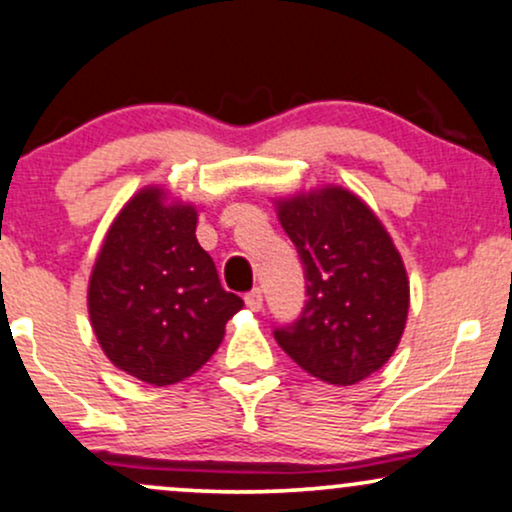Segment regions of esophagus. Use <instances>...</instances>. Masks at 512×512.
<instances>
[{"label": "esophagus", "instance_id": "esophagus-1", "mask_svg": "<svg viewBox=\"0 0 512 512\" xmlns=\"http://www.w3.org/2000/svg\"><path fill=\"white\" fill-rule=\"evenodd\" d=\"M244 304H246V309H251V311H261V306H263V294H261V290H251L249 294H246L244 297Z\"/></svg>", "mask_w": 512, "mask_h": 512}]
</instances>
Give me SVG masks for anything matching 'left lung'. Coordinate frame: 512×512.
I'll return each mask as SVG.
<instances>
[{
    "label": "left lung",
    "mask_w": 512,
    "mask_h": 512,
    "mask_svg": "<svg viewBox=\"0 0 512 512\" xmlns=\"http://www.w3.org/2000/svg\"><path fill=\"white\" fill-rule=\"evenodd\" d=\"M275 210L306 278L302 316L275 340L306 374L354 386L393 357L405 333L410 280L400 251L374 210L342 186L275 198Z\"/></svg>",
    "instance_id": "8db88e82"
}]
</instances>
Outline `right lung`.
<instances>
[{"mask_svg": "<svg viewBox=\"0 0 512 512\" xmlns=\"http://www.w3.org/2000/svg\"><path fill=\"white\" fill-rule=\"evenodd\" d=\"M198 208L158 184L136 191L112 220L90 270L88 316L102 352L148 386L196 374L242 309L196 239Z\"/></svg>", "mask_w": 512, "mask_h": 512, "instance_id": "1", "label": "right lung"}]
</instances>
